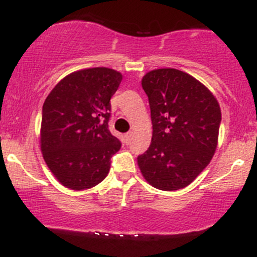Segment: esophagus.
Wrapping results in <instances>:
<instances>
[{
	"label": "esophagus",
	"instance_id": "esophagus-1",
	"mask_svg": "<svg viewBox=\"0 0 257 257\" xmlns=\"http://www.w3.org/2000/svg\"><path fill=\"white\" fill-rule=\"evenodd\" d=\"M132 137H133V133H132V132H129V133L124 134V141H125V143H129V142H131Z\"/></svg>",
	"mask_w": 257,
	"mask_h": 257
}]
</instances>
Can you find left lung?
I'll return each instance as SVG.
<instances>
[{
  "label": "left lung",
  "instance_id": "8db88e82",
  "mask_svg": "<svg viewBox=\"0 0 257 257\" xmlns=\"http://www.w3.org/2000/svg\"><path fill=\"white\" fill-rule=\"evenodd\" d=\"M142 87L153 124L150 147L138 157L142 175L159 190L185 188L215 154L221 121L219 102L203 83L174 68L148 72Z\"/></svg>",
  "mask_w": 257,
  "mask_h": 257
}]
</instances>
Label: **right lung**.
Segmentation results:
<instances>
[{
    "mask_svg": "<svg viewBox=\"0 0 257 257\" xmlns=\"http://www.w3.org/2000/svg\"><path fill=\"white\" fill-rule=\"evenodd\" d=\"M123 76L107 67L72 72L46 98L40 144L54 178L72 190L104 180L120 142L108 129L110 98Z\"/></svg>",
    "mask_w": 257,
    "mask_h": 257,
    "instance_id": "1",
    "label": "right lung"
}]
</instances>
